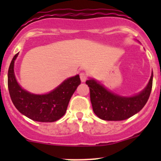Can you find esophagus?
Wrapping results in <instances>:
<instances>
[{
    "instance_id": "34e87169",
    "label": "esophagus",
    "mask_w": 161,
    "mask_h": 161,
    "mask_svg": "<svg viewBox=\"0 0 161 161\" xmlns=\"http://www.w3.org/2000/svg\"><path fill=\"white\" fill-rule=\"evenodd\" d=\"M80 80H81L82 82H85L86 81L88 80V75L86 73H85V72H81V73L80 74Z\"/></svg>"
}]
</instances>
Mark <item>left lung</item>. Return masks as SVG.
I'll return each mask as SVG.
<instances>
[{"label": "left lung", "mask_w": 161, "mask_h": 161, "mask_svg": "<svg viewBox=\"0 0 161 161\" xmlns=\"http://www.w3.org/2000/svg\"><path fill=\"white\" fill-rule=\"evenodd\" d=\"M153 77L150 78L147 87L136 96L125 97L108 91L106 88L89 80L85 82L90 92V101L95 114L106 121H122L137 114L147 103L153 88Z\"/></svg>", "instance_id": "8db88e82"}]
</instances>
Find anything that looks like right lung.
Masks as SVG:
<instances>
[{
  "label": "right lung",
  "instance_id": "add662e5",
  "mask_svg": "<svg viewBox=\"0 0 161 161\" xmlns=\"http://www.w3.org/2000/svg\"><path fill=\"white\" fill-rule=\"evenodd\" d=\"M14 55L8 71V88L11 100L20 113L36 122L52 123L65 114L72 94L80 84L79 75L68 78L51 93L35 95L20 87L14 76Z\"/></svg>",
  "mask_w": 161,
  "mask_h": 161
}]
</instances>
